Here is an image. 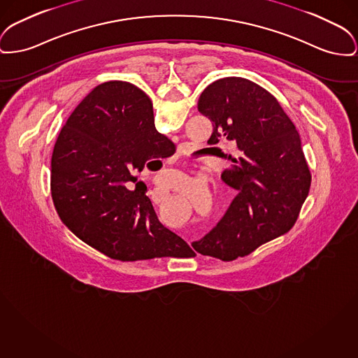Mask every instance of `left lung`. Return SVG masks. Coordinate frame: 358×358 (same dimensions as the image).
Here are the masks:
<instances>
[{"label":"left lung","instance_id":"8db88e82","mask_svg":"<svg viewBox=\"0 0 358 358\" xmlns=\"http://www.w3.org/2000/svg\"><path fill=\"white\" fill-rule=\"evenodd\" d=\"M197 108L213 124L210 145L222 139L236 143L222 180L238 194L216 227L192 246L232 261L294 227L311 174L296 127L262 86L222 78L204 89Z\"/></svg>","mask_w":358,"mask_h":358}]
</instances>
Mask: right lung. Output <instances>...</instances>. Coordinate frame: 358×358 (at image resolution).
I'll list each match as a JSON object with an SVG mask.
<instances>
[{
  "instance_id": "right-lung-1",
  "label": "right lung",
  "mask_w": 358,
  "mask_h": 358,
  "mask_svg": "<svg viewBox=\"0 0 358 358\" xmlns=\"http://www.w3.org/2000/svg\"><path fill=\"white\" fill-rule=\"evenodd\" d=\"M170 145L176 151L155 129L143 90L123 81L96 86L64 123L51 157V196L64 226L119 261L193 257L159 223L148 196L126 187L134 171L170 157Z\"/></svg>"
}]
</instances>
